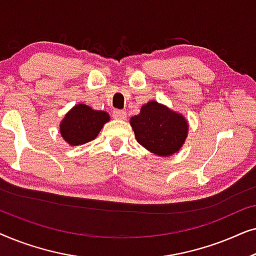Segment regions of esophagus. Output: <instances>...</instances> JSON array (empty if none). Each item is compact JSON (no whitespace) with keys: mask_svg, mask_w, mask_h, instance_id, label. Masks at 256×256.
<instances>
[{"mask_svg":"<svg viewBox=\"0 0 256 256\" xmlns=\"http://www.w3.org/2000/svg\"><path fill=\"white\" fill-rule=\"evenodd\" d=\"M126 115H127V114H126L124 110H115L113 112V116H114V118H116V120H124Z\"/></svg>","mask_w":256,"mask_h":256,"instance_id":"obj_1","label":"esophagus"}]
</instances>
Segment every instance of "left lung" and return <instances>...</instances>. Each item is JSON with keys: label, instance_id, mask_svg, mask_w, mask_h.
<instances>
[{"label": "left lung", "instance_id": "8db88e82", "mask_svg": "<svg viewBox=\"0 0 256 256\" xmlns=\"http://www.w3.org/2000/svg\"><path fill=\"white\" fill-rule=\"evenodd\" d=\"M135 138L150 152L169 157L182 149L188 138V121L183 114L152 100L130 118Z\"/></svg>", "mask_w": 256, "mask_h": 256}]
</instances>
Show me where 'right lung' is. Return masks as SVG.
Here are the masks:
<instances>
[{"label":"right lung","instance_id":"1","mask_svg":"<svg viewBox=\"0 0 256 256\" xmlns=\"http://www.w3.org/2000/svg\"><path fill=\"white\" fill-rule=\"evenodd\" d=\"M110 120L107 112L93 110L85 104H78L65 114L59 124V132L70 146L85 144L96 138L104 124Z\"/></svg>","mask_w":256,"mask_h":256}]
</instances>
